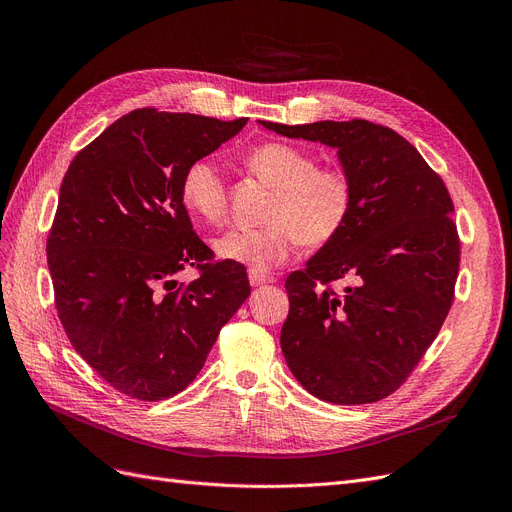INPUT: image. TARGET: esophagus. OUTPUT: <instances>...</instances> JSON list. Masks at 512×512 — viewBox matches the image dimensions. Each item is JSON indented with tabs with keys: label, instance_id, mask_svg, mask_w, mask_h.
<instances>
[{
	"label": "esophagus",
	"instance_id": "34e87169",
	"mask_svg": "<svg viewBox=\"0 0 512 512\" xmlns=\"http://www.w3.org/2000/svg\"><path fill=\"white\" fill-rule=\"evenodd\" d=\"M249 282H251V286L272 284V282H274V276H270V274H263V272H255V270H249Z\"/></svg>",
	"mask_w": 512,
	"mask_h": 512
}]
</instances>
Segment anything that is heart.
Masks as SVG:
<instances>
[{"label": "heart", "instance_id": "heart-1", "mask_svg": "<svg viewBox=\"0 0 512 512\" xmlns=\"http://www.w3.org/2000/svg\"><path fill=\"white\" fill-rule=\"evenodd\" d=\"M245 164L251 174L274 188L265 209V226L230 230L215 240L220 259L270 272L307 247H324L334 240L353 209V182L340 166H317V159L288 143L255 147ZM184 207L211 226L228 213V191L220 168L211 159L188 164L180 180Z\"/></svg>", "mask_w": 512, "mask_h": 512}]
</instances>
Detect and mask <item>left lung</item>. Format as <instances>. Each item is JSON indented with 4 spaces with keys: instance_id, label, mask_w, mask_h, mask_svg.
I'll use <instances>...</instances> for the list:
<instances>
[{
    "instance_id": "obj_1",
    "label": "left lung",
    "mask_w": 512,
    "mask_h": 512,
    "mask_svg": "<svg viewBox=\"0 0 512 512\" xmlns=\"http://www.w3.org/2000/svg\"><path fill=\"white\" fill-rule=\"evenodd\" d=\"M259 124L336 149L353 182L342 232L286 278V365L309 394L334 405L382 400L409 378L452 305L461 245L446 186L407 139L380 124Z\"/></svg>"
}]
</instances>
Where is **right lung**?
Here are the masks:
<instances>
[{
	"mask_svg": "<svg viewBox=\"0 0 512 512\" xmlns=\"http://www.w3.org/2000/svg\"><path fill=\"white\" fill-rule=\"evenodd\" d=\"M245 124L143 107L107 126L64 176L47 238L58 315L74 351L130 398L182 392L249 299L245 267L209 263L180 197L186 166ZM188 264L202 276L178 285Z\"/></svg>",
	"mask_w": 512,
	"mask_h": 512,
	"instance_id": "obj_1",
	"label": "right lung"
}]
</instances>
